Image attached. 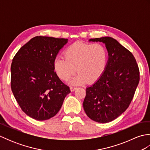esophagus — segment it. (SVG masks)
Listing matches in <instances>:
<instances>
[{
  "mask_svg": "<svg viewBox=\"0 0 150 150\" xmlns=\"http://www.w3.org/2000/svg\"><path fill=\"white\" fill-rule=\"evenodd\" d=\"M76 89H77V88L75 87H72V86L70 87V90H71V91H74Z\"/></svg>",
  "mask_w": 150,
  "mask_h": 150,
  "instance_id": "obj_1",
  "label": "esophagus"
}]
</instances>
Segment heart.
I'll return each mask as SVG.
<instances>
[{"label": "heart", "instance_id": "heart-1", "mask_svg": "<svg viewBox=\"0 0 150 150\" xmlns=\"http://www.w3.org/2000/svg\"><path fill=\"white\" fill-rule=\"evenodd\" d=\"M64 57L57 56L54 60L53 68L57 76L66 81L77 71L69 81L73 85L88 82L93 83L103 74L107 65L108 53L99 43L86 44L77 42L64 51Z\"/></svg>", "mask_w": 150, "mask_h": 150}]
</instances>
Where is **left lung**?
Here are the masks:
<instances>
[{
    "instance_id": "left-lung-1",
    "label": "left lung",
    "mask_w": 150,
    "mask_h": 150,
    "mask_svg": "<svg viewBox=\"0 0 150 150\" xmlns=\"http://www.w3.org/2000/svg\"><path fill=\"white\" fill-rule=\"evenodd\" d=\"M89 41L105 44L108 60L101 77L86 88L83 108L91 120L110 122L123 113L131 103L139 82V67L133 54L112 37Z\"/></svg>"
}]
</instances>
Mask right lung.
Wrapping results in <instances>:
<instances>
[{
	"label": "right lung",
	"mask_w": 150,
	"mask_h": 150,
	"mask_svg": "<svg viewBox=\"0 0 150 150\" xmlns=\"http://www.w3.org/2000/svg\"><path fill=\"white\" fill-rule=\"evenodd\" d=\"M68 39L37 36L21 47L11 66V88L22 110L38 120L59 112L69 88L54 71L53 62Z\"/></svg>",
	"instance_id": "1"
}]
</instances>
